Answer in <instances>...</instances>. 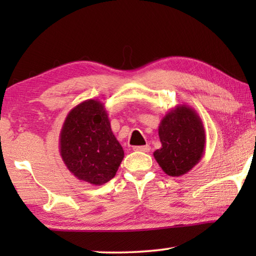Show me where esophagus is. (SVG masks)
Listing matches in <instances>:
<instances>
[{
  "label": "esophagus",
  "mask_w": 256,
  "mask_h": 256,
  "mask_svg": "<svg viewBox=\"0 0 256 256\" xmlns=\"http://www.w3.org/2000/svg\"><path fill=\"white\" fill-rule=\"evenodd\" d=\"M134 151H141V152H149L150 151V146H133Z\"/></svg>",
  "instance_id": "obj_1"
}]
</instances>
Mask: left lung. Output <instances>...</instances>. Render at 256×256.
Returning a JSON list of instances; mask_svg holds the SVG:
<instances>
[{
    "instance_id": "8db88e82",
    "label": "left lung",
    "mask_w": 256,
    "mask_h": 256,
    "mask_svg": "<svg viewBox=\"0 0 256 256\" xmlns=\"http://www.w3.org/2000/svg\"><path fill=\"white\" fill-rule=\"evenodd\" d=\"M162 148L154 157L168 176L180 177L200 162L206 146V131L198 112L177 105L164 116L158 128Z\"/></svg>"
}]
</instances>
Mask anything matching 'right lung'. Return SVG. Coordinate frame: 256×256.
Masks as SVG:
<instances>
[{
    "label": "right lung",
    "instance_id": "right-lung-1",
    "mask_svg": "<svg viewBox=\"0 0 256 256\" xmlns=\"http://www.w3.org/2000/svg\"><path fill=\"white\" fill-rule=\"evenodd\" d=\"M60 154L68 170L86 183L102 185L116 175L124 150L102 102L88 99L68 112L60 133Z\"/></svg>",
    "mask_w": 256,
    "mask_h": 256
}]
</instances>
